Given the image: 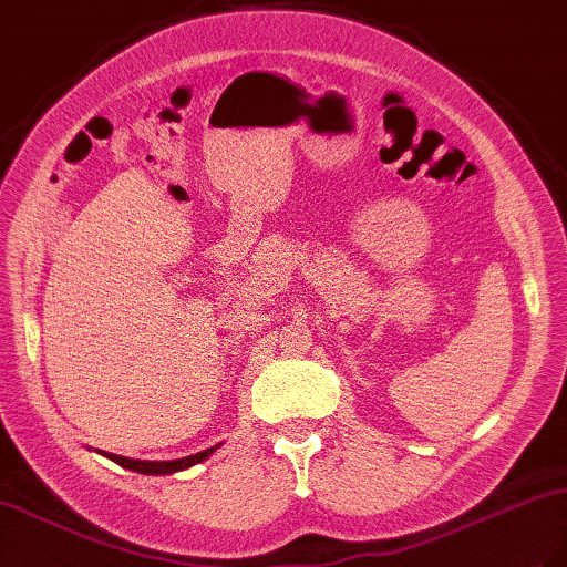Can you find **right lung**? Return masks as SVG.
Masks as SVG:
<instances>
[{"label":"right lung","instance_id":"1","mask_svg":"<svg viewBox=\"0 0 567 567\" xmlns=\"http://www.w3.org/2000/svg\"><path fill=\"white\" fill-rule=\"evenodd\" d=\"M221 444L225 442H217L213 444V447L203 450V452H196L192 456H182V458H173V461H146V458H130V456H120V454H111V452H104V450H94L96 454L106 456L111 461H115L117 466H123L127 471H134V473H142V475H173V473H179V471H186L196 466V463L205 461L208 456H213Z\"/></svg>","mask_w":567,"mask_h":567}]
</instances>
